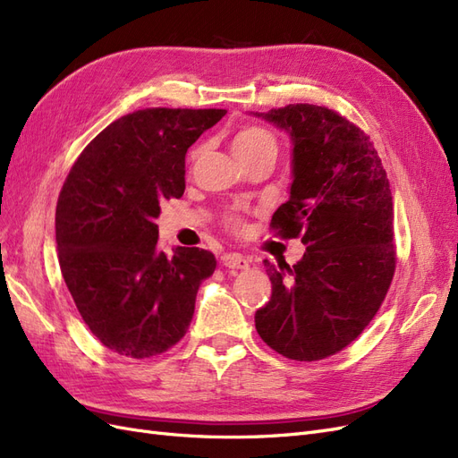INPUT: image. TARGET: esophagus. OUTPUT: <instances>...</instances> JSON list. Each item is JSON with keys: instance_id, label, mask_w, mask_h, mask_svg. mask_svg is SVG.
Returning a JSON list of instances; mask_svg holds the SVG:
<instances>
[{"instance_id": "esophagus-1", "label": "esophagus", "mask_w": 458, "mask_h": 458, "mask_svg": "<svg viewBox=\"0 0 458 458\" xmlns=\"http://www.w3.org/2000/svg\"><path fill=\"white\" fill-rule=\"evenodd\" d=\"M250 263H252V259L248 256H242V254H225L224 256V266L229 269H248Z\"/></svg>"}]
</instances>
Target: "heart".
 Segmentation results:
<instances>
[{"label": "heart", "instance_id": "1", "mask_svg": "<svg viewBox=\"0 0 458 458\" xmlns=\"http://www.w3.org/2000/svg\"><path fill=\"white\" fill-rule=\"evenodd\" d=\"M269 150L276 152V141L269 131L261 128H244L233 137V152L239 160L252 158ZM233 224H237V219H233Z\"/></svg>", "mask_w": 458, "mask_h": 458}]
</instances>
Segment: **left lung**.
<instances>
[{
	"instance_id": "1",
	"label": "left lung",
	"mask_w": 458,
	"mask_h": 458,
	"mask_svg": "<svg viewBox=\"0 0 458 458\" xmlns=\"http://www.w3.org/2000/svg\"><path fill=\"white\" fill-rule=\"evenodd\" d=\"M250 114L283 130L293 145V183L271 227L306 244L293 267L263 259L271 298L256 311V330L276 353L317 361L361 335L390 288V182L369 137L335 110L288 105Z\"/></svg>"
}]
</instances>
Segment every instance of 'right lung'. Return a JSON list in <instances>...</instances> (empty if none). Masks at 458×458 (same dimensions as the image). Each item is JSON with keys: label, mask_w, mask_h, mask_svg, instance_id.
Instances as JSON below:
<instances>
[{"label": "right lung", "mask_w": 458, "mask_h": 458, "mask_svg": "<svg viewBox=\"0 0 458 458\" xmlns=\"http://www.w3.org/2000/svg\"><path fill=\"white\" fill-rule=\"evenodd\" d=\"M224 108H145L84 148L55 212L64 283L103 345L145 359L185 336L197 293L216 269L202 248H158L160 202L183 197L185 155Z\"/></svg>", "instance_id": "right-lung-1"}]
</instances>
